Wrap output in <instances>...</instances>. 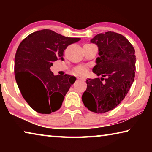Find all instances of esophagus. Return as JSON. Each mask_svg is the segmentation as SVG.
<instances>
[{"label":"esophagus","mask_w":152,"mask_h":152,"mask_svg":"<svg viewBox=\"0 0 152 152\" xmlns=\"http://www.w3.org/2000/svg\"><path fill=\"white\" fill-rule=\"evenodd\" d=\"M77 79L79 80H85L83 78V77H82V76H78L77 77Z\"/></svg>","instance_id":"34e87169"}]
</instances>
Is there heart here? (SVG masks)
<instances>
[{
    "mask_svg": "<svg viewBox=\"0 0 152 152\" xmlns=\"http://www.w3.org/2000/svg\"><path fill=\"white\" fill-rule=\"evenodd\" d=\"M76 72L78 74H83L86 72V68H84V67H78V68H77L76 69Z\"/></svg>",
    "mask_w": 152,
    "mask_h": 152,
    "instance_id": "b5f03b06",
    "label": "heart"
}]
</instances>
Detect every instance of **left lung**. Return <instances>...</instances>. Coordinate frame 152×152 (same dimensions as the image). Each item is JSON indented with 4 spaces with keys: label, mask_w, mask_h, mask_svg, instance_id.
I'll return each instance as SVG.
<instances>
[{
    "label": "left lung",
    "mask_w": 152,
    "mask_h": 152,
    "mask_svg": "<svg viewBox=\"0 0 152 152\" xmlns=\"http://www.w3.org/2000/svg\"><path fill=\"white\" fill-rule=\"evenodd\" d=\"M91 43L98 46L99 55L92 72L102 78L86 80L82 100L91 111L104 113L121 103L134 81L135 50L127 38L112 31L99 33Z\"/></svg>",
    "instance_id": "obj_1"
}]
</instances>
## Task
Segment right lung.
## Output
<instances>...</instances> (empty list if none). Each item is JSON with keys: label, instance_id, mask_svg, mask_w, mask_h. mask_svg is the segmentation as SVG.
<instances>
[{"label": "right lung", "instance_id": "add662e5", "mask_svg": "<svg viewBox=\"0 0 152 152\" xmlns=\"http://www.w3.org/2000/svg\"><path fill=\"white\" fill-rule=\"evenodd\" d=\"M80 38L67 37L53 31L33 32L22 41L15 57V74L23 97L36 112L50 114L61 107L64 96L76 78L54 76L50 68L64 60V50Z\"/></svg>", "mask_w": 152, "mask_h": 152}]
</instances>
